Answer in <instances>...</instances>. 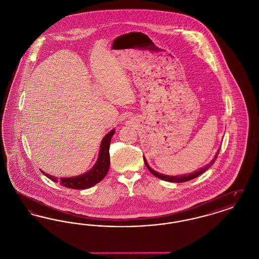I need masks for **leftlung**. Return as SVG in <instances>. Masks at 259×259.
<instances>
[{
    "label": "left lung",
    "mask_w": 259,
    "mask_h": 259,
    "mask_svg": "<svg viewBox=\"0 0 259 259\" xmlns=\"http://www.w3.org/2000/svg\"><path fill=\"white\" fill-rule=\"evenodd\" d=\"M219 152H220V149L218 150V152L215 153L213 159L209 162V164L205 165L204 167L198 169L197 171H194L193 172H190V174H187V175H181V176H168V175H164V174H161V172H156L154 171L147 162L146 157L144 156V161H145V164L147 166V168L148 169V171L151 172L152 175H154L155 177H157L158 179L163 180V181H166V182H170V183H185V182H188L190 180H193L195 178L199 177L200 175H202L205 171H207L209 169V167L214 163L215 159L218 158V155H219Z\"/></svg>",
    "instance_id": "obj_1"
}]
</instances>
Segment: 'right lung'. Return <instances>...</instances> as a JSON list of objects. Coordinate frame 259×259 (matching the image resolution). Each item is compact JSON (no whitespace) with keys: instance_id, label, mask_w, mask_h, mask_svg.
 I'll list each match as a JSON object with an SVG mask.
<instances>
[{"instance_id":"obj_1","label":"right lung","mask_w":259,"mask_h":259,"mask_svg":"<svg viewBox=\"0 0 259 259\" xmlns=\"http://www.w3.org/2000/svg\"><path fill=\"white\" fill-rule=\"evenodd\" d=\"M115 130L112 129L107 135L105 136L101 142L100 150H99L98 159L94 166L88 171L82 175L71 177V178H56L54 176L49 175L47 172L41 171V172L48 177L50 180L54 183H59L60 185L73 189H87L90 188L93 185L98 184L107 175L110 169V145L112 136L114 134Z\"/></svg>"}]
</instances>
